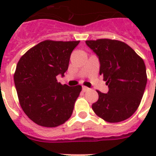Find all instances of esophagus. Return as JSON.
I'll return each mask as SVG.
<instances>
[{
    "label": "esophagus",
    "mask_w": 156,
    "mask_h": 156,
    "mask_svg": "<svg viewBox=\"0 0 156 156\" xmlns=\"http://www.w3.org/2000/svg\"><path fill=\"white\" fill-rule=\"evenodd\" d=\"M90 89L88 87H83V90L84 91V92H86V91H87V90H89Z\"/></svg>",
    "instance_id": "esophagus-1"
}]
</instances>
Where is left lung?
Wrapping results in <instances>:
<instances>
[{"instance_id": "8db88e82", "label": "left lung", "mask_w": 156, "mask_h": 156, "mask_svg": "<svg viewBox=\"0 0 156 156\" xmlns=\"http://www.w3.org/2000/svg\"><path fill=\"white\" fill-rule=\"evenodd\" d=\"M86 44L99 56L100 74L109 88L107 94L97 90L93 111L109 123L129 118L140 104L147 82L143 58L120 40L99 39Z\"/></svg>"}]
</instances>
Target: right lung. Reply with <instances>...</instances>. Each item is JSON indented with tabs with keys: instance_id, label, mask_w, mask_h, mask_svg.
Masks as SVG:
<instances>
[{
	"instance_id": "right-lung-1",
	"label": "right lung",
	"mask_w": 156,
	"mask_h": 156,
	"mask_svg": "<svg viewBox=\"0 0 156 156\" xmlns=\"http://www.w3.org/2000/svg\"><path fill=\"white\" fill-rule=\"evenodd\" d=\"M80 41L47 40L28 50L13 75L18 100L26 115L39 126L53 128L68 121L82 86L56 80L68 69L71 52Z\"/></svg>"
}]
</instances>
